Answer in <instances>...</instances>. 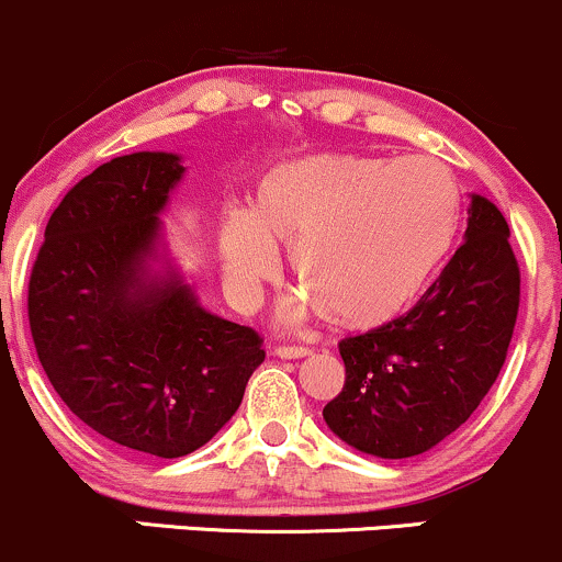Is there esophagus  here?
Returning <instances> with one entry per match:
<instances>
[{
  "instance_id": "1",
  "label": "esophagus",
  "mask_w": 562,
  "mask_h": 562,
  "mask_svg": "<svg viewBox=\"0 0 562 562\" xmlns=\"http://www.w3.org/2000/svg\"><path fill=\"white\" fill-rule=\"evenodd\" d=\"M308 348L306 346H277L274 348V357H280V359H303V357H308Z\"/></svg>"
}]
</instances>
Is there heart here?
<instances>
[{
  "mask_svg": "<svg viewBox=\"0 0 562 562\" xmlns=\"http://www.w3.org/2000/svg\"><path fill=\"white\" fill-rule=\"evenodd\" d=\"M457 222L454 179L428 158H290L263 173L250 214L224 216V280L237 301L256 299L280 274L277 248H290L293 280L322 317L338 330H372L420 295Z\"/></svg>",
  "mask_w": 562,
  "mask_h": 562,
  "instance_id": "1",
  "label": "heart"
}]
</instances>
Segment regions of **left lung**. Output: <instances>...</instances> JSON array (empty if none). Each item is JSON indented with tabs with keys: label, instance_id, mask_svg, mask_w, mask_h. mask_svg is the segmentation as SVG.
Wrapping results in <instances>:
<instances>
[{
	"label": "left lung",
	"instance_id": "left-lung-1",
	"mask_svg": "<svg viewBox=\"0 0 562 562\" xmlns=\"http://www.w3.org/2000/svg\"><path fill=\"white\" fill-rule=\"evenodd\" d=\"M518 303L520 269L505 216L473 195L465 243L423 299L404 317L340 340L346 385L322 409L327 428L383 460L434 449L494 385Z\"/></svg>",
	"mask_w": 562,
	"mask_h": 562
}]
</instances>
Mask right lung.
<instances>
[{
    "label": "right lung",
    "instance_id": "right-lung-1",
    "mask_svg": "<svg viewBox=\"0 0 562 562\" xmlns=\"http://www.w3.org/2000/svg\"><path fill=\"white\" fill-rule=\"evenodd\" d=\"M173 153H132L70 187L29 280V325L66 406L119 447L184 457L209 443L263 362L261 335L216 317L160 261Z\"/></svg>",
    "mask_w": 562,
    "mask_h": 562
}]
</instances>
